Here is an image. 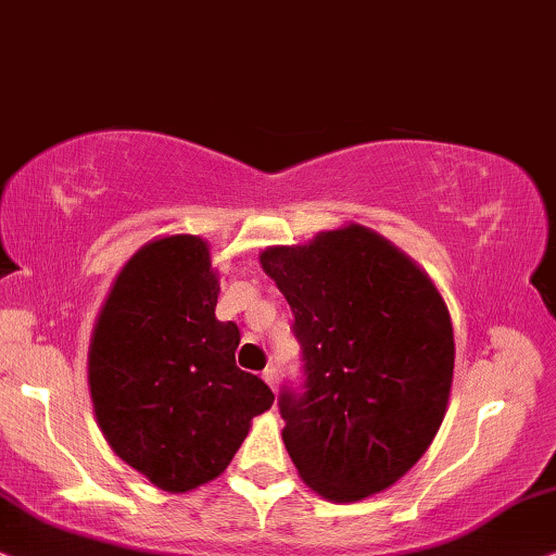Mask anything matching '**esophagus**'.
<instances>
[{"label":"esophagus","mask_w":556,"mask_h":556,"mask_svg":"<svg viewBox=\"0 0 556 556\" xmlns=\"http://www.w3.org/2000/svg\"><path fill=\"white\" fill-rule=\"evenodd\" d=\"M262 379H264L266 383H269L271 391H274V383H277V376H274V368H264V371H262Z\"/></svg>","instance_id":"1"}]
</instances>
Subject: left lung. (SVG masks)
<instances>
[{"label":"left lung","instance_id":"obj_1","mask_svg":"<svg viewBox=\"0 0 556 556\" xmlns=\"http://www.w3.org/2000/svg\"><path fill=\"white\" fill-rule=\"evenodd\" d=\"M262 269L294 315L302 394L282 391V440L302 483L332 503L387 491L445 419L455 368L450 309L421 266L361 224L266 247Z\"/></svg>","mask_w":556,"mask_h":556}]
</instances>
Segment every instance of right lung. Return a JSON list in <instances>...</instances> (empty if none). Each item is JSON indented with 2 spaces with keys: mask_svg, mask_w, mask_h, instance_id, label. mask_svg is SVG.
<instances>
[{
  "mask_svg": "<svg viewBox=\"0 0 556 556\" xmlns=\"http://www.w3.org/2000/svg\"><path fill=\"white\" fill-rule=\"evenodd\" d=\"M208 241L157 236L122 266L96 317L88 391L109 447L167 493L211 483L274 404L236 366L239 328L216 317Z\"/></svg>",
  "mask_w": 556,
  "mask_h": 556,
  "instance_id": "right-lung-1",
  "label": "right lung"
}]
</instances>
